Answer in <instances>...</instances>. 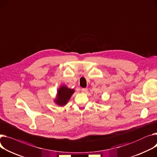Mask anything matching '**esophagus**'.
Here are the masks:
<instances>
[{"label": "esophagus", "instance_id": "obj_1", "mask_svg": "<svg viewBox=\"0 0 157 157\" xmlns=\"http://www.w3.org/2000/svg\"><path fill=\"white\" fill-rule=\"evenodd\" d=\"M81 91H82V93H87V91H88V89H87V88H82Z\"/></svg>", "mask_w": 157, "mask_h": 157}]
</instances>
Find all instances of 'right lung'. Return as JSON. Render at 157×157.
Segmentation results:
<instances>
[{
	"label": "right lung",
	"mask_w": 157,
	"mask_h": 157,
	"mask_svg": "<svg viewBox=\"0 0 157 157\" xmlns=\"http://www.w3.org/2000/svg\"><path fill=\"white\" fill-rule=\"evenodd\" d=\"M75 90L68 88L66 85H61L57 90L56 98L54 101L56 105L60 107H64L68 103Z\"/></svg>",
	"instance_id": "right-lung-1"
}]
</instances>
